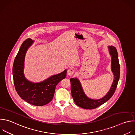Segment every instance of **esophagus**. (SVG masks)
Returning a JSON list of instances; mask_svg holds the SVG:
<instances>
[{"mask_svg":"<svg viewBox=\"0 0 135 135\" xmlns=\"http://www.w3.org/2000/svg\"><path fill=\"white\" fill-rule=\"evenodd\" d=\"M75 73V70L73 68H70L67 70V75L69 76H72Z\"/></svg>","mask_w":135,"mask_h":135,"instance_id":"34e87169","label":"esophagus"}]
</instances>
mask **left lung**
<instances>
[{"mask_svg": "<svg viewBox=\"0 0 135 135\" xmlns=\"http://www.w3.org/2000/svg\"><path fill=\"white\" fill-rule=\"evenodd\" d=\"M108 49L111 57V71L114 75V79L110 90L103 98L94 100L89 98L85 94L81 84L78 78H71V95L76 104L85 109H93L104 104L113 95L117 88L120 78V67L119 62L118 55L116 48L113 46H109Z\"/></svg>", "mask_w": 135, "mask_h": 135, "instance_id": "1", "label": "left lung"}]
</instances>
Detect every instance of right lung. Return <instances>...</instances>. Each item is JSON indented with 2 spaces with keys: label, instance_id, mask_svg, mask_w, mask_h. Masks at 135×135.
I'll return each mask as SVG.
<instances>
[{
  "label": "right lung",
  "instance_id": "add662e5",
  "mask_svg": "<svg viewBox=\"0 0 135 135\" xmlns=\"http://www.w3.org/2000/svg\"><path fill=\"white\" fill-rule=\"evenodd\" d=\"M33 42V40L28 38L21 45L13 67L14 83L18 94L23 100L35 106H43L52 100L56 87L66 78L67 70L38 83L26 79L24 73L25 58L28 49Z\"/></svg>",
  "mask_w": 135,
  "mask_h": 135
}]
</instances>
